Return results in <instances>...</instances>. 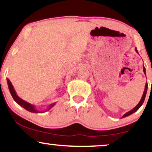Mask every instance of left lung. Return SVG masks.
Listing matches in <instances>:
<instances>
[{
	"label": "left lung",
	"instance_id": "obj_1",
	"mask_svg": "<svg viewBox=\"0 0 152 152\" xmlns=\"http://www.w3.org/2000/svg\"><path fill=\"white\" fill-rule=\"evenodd\" d=\"M136 50V52H137L138 54V52L137 50H136H136ZM143 72H144V74H145V76H146V70H145V67H144V66H143ZM147 87H148V84H147V83H146V85H145V90H144V92H143L142 96V98H141V99H140V102H138V104H137V105H136V106L135 107L132 109V110H130L129 112H128L126 113V114H124L123 116H122V118H125V117H126V116H129V115L132 114H133V113L136 112V111H137V110H138V109H139V108L140 107L141 105H142V103H143V102H144L145 98V96H146V94H147Z\"/></svg>",
	"mask_w": 152,
	"mask_h": 152
}]
</instances>
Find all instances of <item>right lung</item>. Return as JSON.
I'll list each match as a JSON object with an SVG mask.
<instances>
[{"instance_id":"add662e5","label":"right lung","mask_w":152,"mask_h":152,"mask_svg":"<svg viewBox=\"0 0 152 152\" xmlns=\"http://www.w3.org/2000/svg\"><path fill=\"white\" fill-rule=\"evenodd\" d=\"M7 82L8 87H9V90L10 91V94H11L12 96L13 97V98H14V100L17 102V103L19 104V105L23 107V108L25 109V110H27V111H29V112H32V113H42V112H47V111L50 110L51 108L53 107L54 104H56V102H54V103H52V104H50V105H49V107H48V109H47V110L45 111V112L38 111L35 108V106H34V104H31L30 103H29V102L25 101L24 100L21 99V98L16 94V91H15V89H14V87H13L12 83L10 82V80L8 78H7Z\"/></svg>"}]
</instances>
